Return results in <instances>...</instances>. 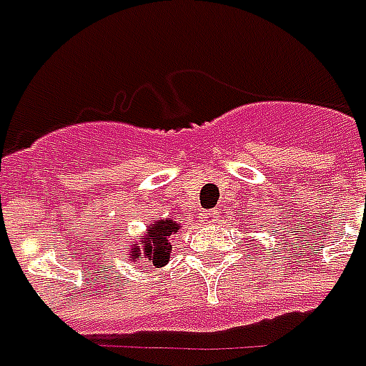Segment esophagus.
Wrapping results in <instances>:
<instances>
[{
	"instance_id": "obj_1",
	"label": "esophagus",
	"mask_w": 366,
	"mask_h": 366,
	"mask_svg": "<svg viewBox=\"0 0 366 366\" xmlns=\"http://www.w3.org/2000/svg\"><path fill=\"white\" fill-rule=\"evenodd\" d=\"M202 222L207 223V225H214V223L219 222V212L212 209V212H206V214H202Z\"/></svg>"
}]
</instances>
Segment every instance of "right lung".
I'll return each instance as SVG.
<instances>
[{"instance_id": "add662e5", "label": "right lung", "mask_w": 366, "mask_h": 366, "mask_svg": "<svg viewBox=\"0 0 366 366\" xmlns=\"http://www.w3.org/2000/svg\"><path fill=\"white\" fill-rule=\"evenodd\" d=\"M182 229V225L174 219H157L151 225H147L143 237L133 241V245L129 247L127 259L131 262H144L157 269H162L170 261V239L172 235H178V231Z\"/></svg>"}]
</instances>
